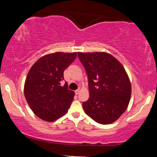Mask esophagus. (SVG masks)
<instances>
[{
  "label": "esophagus",
  "instance_id": "obj_1",
  "mask_svg": "<svg viewBox=\"0 0 157 157\" xmlns=\"http://www.w3.org/2000/svg\"><path fill=\"white\" fill-rule=\"evenodd\" d=\"M79 93H80V89H77L75 91V94H79Z\"/></svg>",
  "mask_w": 157,
  "mask_h": 157
}]
</instances>
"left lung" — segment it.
Wrapping results in <instances>:
<instances>
[{"instance_id":"left-lung-1","label":"left lung","mask_w":157,"mask_h":157,"mask_svg":"<svg viewBox=\"0 0 157 157\" xmlns=\"http://www.w3.org/2000/svg\"><path fill=\"white\" fill-rule=\"evenodd\" d=\"M89 81V98L82 102L88 116L100 124H111L125 112L131 94L125 68L105 52H78Z\"/></svg>"}]
</instances>
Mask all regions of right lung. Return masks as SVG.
<instances>
[{
  "label": "right lung",
  "instance_id": "right-lung-1",
  "mask_svg": "<svg viewBox=\"0 0 157 157\" xmlns=\"http://www.w3.org/2000/svg\"><path fill=\"white\" fill-rule=\"evenodd\" d=\"M76 52L49 54L40 57L29 71L24 86V95L35 115L48 122L61 117L68 111L75 91L63 86V72L75 60Z\"/></svg>",
  "mask_w": 157,
  "mask_h": 157
}]
</instances>
